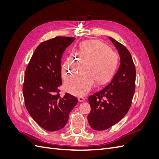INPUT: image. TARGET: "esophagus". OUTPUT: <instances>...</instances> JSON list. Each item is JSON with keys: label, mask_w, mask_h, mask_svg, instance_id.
<instances>
[{"label": "esophagus", "mask_w": 159, "mask_h": 159, "mask_svg": "<svg viewBox=\"0 0 159 159\" xmlns=\"http://www.w3.org/2000/svg\"><path fill=\"white\" fill-rule=\"evenodd\" d=\"M85 99V98L83 97V96H80V97H79V98H78V101H79L80 102H83V101H84Z\"/></svg>", "instance_id": "obj_1"}]
</instances>
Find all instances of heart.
I'll use <instances>...</instances> for the list:
<instances>
[{"label":"heart","instance_id":"heart-1","mask_svg":"<svg viewBox=\"0 0 159 159\" xmlns=\"http://www.w3.org/2000/svg\"><path fill=\"white\" fill-rule=\"evenodd\" d=\"M85 64V70L66 81L65 88L70 93L82 95L93 87L95 82L102 84L111 78L118 64L117 53L99 40H89L81 44L62 65L64 80L79 71Z\"/></svg>","mask_w":159,"mask_h":159}]
</instances>
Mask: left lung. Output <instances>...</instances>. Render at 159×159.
Segmentation results:
<instances>
[{"label":"left lung","mask_w":159,"mask_h":159,"mask_svg":"<svg viewBox=\"0 0 159 159\" xmlns=\"http://www.w3.org/2000/svg\"><path fill=\"white\" fill-rule=\"evenodd\" d=\"M109 39L119 53L121 64L110 83L88 97L91 107L88 122L96 131L107 129L124 117L131 107L135 90L136 70L131 54L121 43L113 38Z\"/></svg>","instance_id":"obj_1"}]
</instances>
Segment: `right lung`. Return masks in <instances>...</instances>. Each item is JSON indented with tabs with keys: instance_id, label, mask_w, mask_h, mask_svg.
Wrapping results in <instances>:
<instances>
[{
	"instance_id": "1",
	"label": "right lung",
	"mask_w": 159,
	"mask_h": 159,
	"mask_svg": "<svg viewBox=\"0 0 159 159\" xmlns=\"http://www.w3.org/2000/svg\"><path fill=\"white\" fill-rule=\"evenodd\" d=\"M75 39L57 36L41 42L26 67L22 88L25 106L33 119L48 131L64 128L78 103L77 98L68 93L61 98L59 89L62 54Z\"/></svg>"
}]
</instances>
